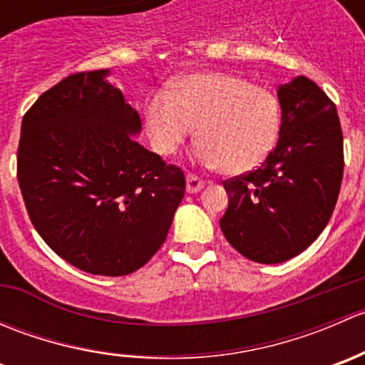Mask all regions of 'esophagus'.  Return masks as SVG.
<instances>
[{"instance_id":"1","label":"esophagus","mask_w":365,"mask_h":365,"mask_svg":"<svg viewBox=\"0 0 365 365\" xmlns=\"http://www.w3.org/2000/svg\"><path fill=\"white\" fill-rule=\"evenodd\" d=\"M205 187V182L201 178H197L196 175H187V192L196 194L200 192Z\"/></svg>"}]
</instances>
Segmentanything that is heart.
I'll return each instance as SVG.
<instances>
[{"label":"heart","mask_w":365,"mask_h":365,"mask_svg":"<svg viewBox=\"0 0 365 365\" xmlns=\"http://www.w3.org/2000/svg\"><path fill=\"white\" fill-rule=\"evenodd\" d=\"M282 113L270 90L224 72L182 77L169 95H155L145 108V127L152 148L171 157L197 127V157L242 175L263 164L281 134Z\"/></svg>","instance_id":"heart-1"}]
</instances>
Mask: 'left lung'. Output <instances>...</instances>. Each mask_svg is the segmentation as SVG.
Returning a JSON list of instances; mask_svg holds the SVG:
<instances>
[{"label": "left lung", "mask_w": 365, "mask_h": 365, "mask_svg": "<svg viewBox=\"0 0 365 365\" xmlns=\"http://www.w3.org/2000/svg\"><path fill=\"white\" fill-rule=\"evenodd\" d=\"M282 123L267 160L224 182L230 205L226 240L256 263H282L304 252L332 217L344 153L336 104L304 76L277 90Z\"/></svg>", "instance_id": "1"}]
</instances>
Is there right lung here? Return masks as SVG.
I'll return each instance as SVG.
<instances>
[{
  "label": "right lung",
  "instance_id": "obj_1",
  "mask_svg": "<svg viewBox=\"0 0 365 365\" xmlns=\"http://www.w3.org/2000/svg\"><path fill=\"white\" fill-rule=\"evenodd\" d=\"M109 73H72L40 95L23 118L17 180L33 226L58 256L120 277L164 244L185 176L132 138L141 120Z\"/></svg>",
  "mask_w": 365,
  "mask_h": 365
}]
</instances>
